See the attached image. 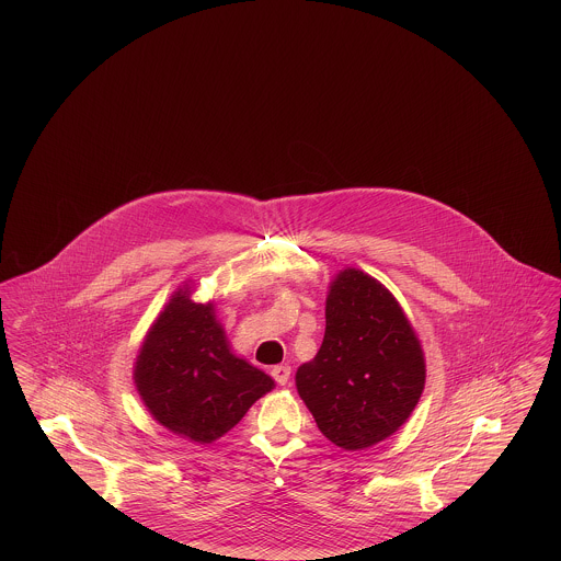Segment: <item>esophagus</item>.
<instances>
[{
  "label": "esophagus",
  "instance_id": "1",
  "mask_svg": "<svg viewBox=\"0 0 561 561\" xmlns=\"http://www.w3.org/2000/svg\"><path fill=\"white\" fill-rule=\"evenodd\" d=\"M271 376L279 382V385H286L290 380V366H273Z\"/></svg>",
  "mask_w": 561,
  "mask_h": 561
}]
</instances>
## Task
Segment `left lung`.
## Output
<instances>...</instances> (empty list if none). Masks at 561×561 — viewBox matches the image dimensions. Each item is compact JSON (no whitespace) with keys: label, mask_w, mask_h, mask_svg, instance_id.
I'll use <instances>...</instances> for the list:
<instances>
[{"label":"left lung","mask_w":561,"mask_h":561,"mask_svg":"<svg viewBox=\"0 0 561 561\" xmlns=\"http://www.w3.org/2000/svg\"><path fill=\"white\" fill-rule=\"evenodd\" d=\"M425 378L423 345L398 298L359 268L339 271L320 351L296 370V391L321 433L343 450L370 448L410 419Z\"/></svg>","instance_id":"left-lung-1"}]
</instances>
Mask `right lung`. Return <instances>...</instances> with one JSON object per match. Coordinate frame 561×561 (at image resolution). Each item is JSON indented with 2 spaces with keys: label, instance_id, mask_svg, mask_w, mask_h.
<instances>
[{
  "label": "right lung",
  "instance_id": "add662e5",
  "mask_svg": "<svg viewBox=\"0 0 561 561\" xmlns=\"http://www.w3.org/2000/svg\"><path fill=\"white\" fill-rule=\"evenodd\" d=\"M191 294L181 286L151 323L134 385L161 427L206 446L236 427L275 380L231 351L214 300L195 302Z\"/></svg>",
  "mask_w": 561,
  "mask_h": 561
}]
</instances>
